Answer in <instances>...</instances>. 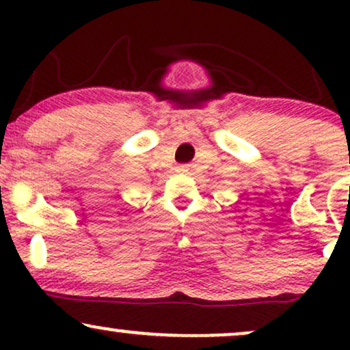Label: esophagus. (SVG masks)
<instances>
[{
	"mask_svg": "<svg viewBox=\"0 0 350 350\" xmlns=\"http://www.w3.org/2000/svg\"><path fill=\"white\" fill-rule=\"evenodd\" d=\"M178 171L179 172H186L187 171V166H178Z\"/></svg>",
	"mask_w": 350,
	"mask_h": 350,
	"instance_id": "esophagus-1",
	"label": "esophagus"
}]
</instances>
